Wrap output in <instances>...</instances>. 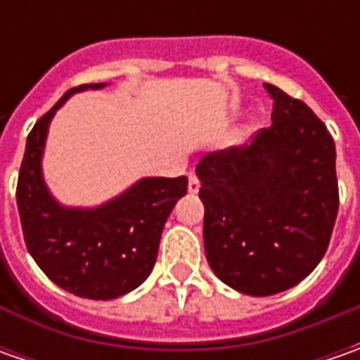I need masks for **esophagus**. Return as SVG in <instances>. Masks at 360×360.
<instances>
[{
	"instance_id": "34e87169",
	"label": "esophagus",
	"mask_w": 360,
	"mask_h": 360,
	"mask_svg": "<svg viewBox=\"0 0 360 360\" xmlns=\"http://www.w3.org/2000/svg\"><path fill=\"white\" fill-rule=\"evenodd\" d=\"M198 190H200V180L196 178V174H190V178H188V192L196 194Z\"/></svg>"
}]
</instances>
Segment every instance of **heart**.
<instances>
[{
    "mask_svg": "<svg viewBox=\"0 0 360 360\" xmlns=\"http://www.w3.org/2000/svg\"><path fill=\"white\" fill-rule=\"evenodd\" d=\"M252 130V126H246V128H244V131H250Z\"/></svg>",
    "mask_w": 360,
    "mask_h": 360,
    "instance_id": "1",
    "label": "heart"
}]
</instances>
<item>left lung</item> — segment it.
Segmentation results:
<instances>
[{"instance_id": "left-lung-1", "label": "left lung", "mask_w": 360, "mask_h": 360, "mask_svg": "<svg viewBox=\"0 0 360 360\" xmlns=\"http://www.w3.org/2000/svg\"><path fill=\"white\" fill-rule=\"evenodd\" d=\"M264 86L274 100L272 126L250 146L208 154L196 166L208 264L250 297L307 278L339 212L337 150L325 124L304 102Z\"/></svg>"}]
</instances>
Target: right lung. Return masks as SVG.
<instances>
[{"label":"right lung","instance_id":"right-lung-1","mask_svg":"<svg viewBox=\"0 0 360 360\" xmlns=\"http://www.w3.org/2000/svg\"><path fill=\"white\" fill-rule=\"evenodd\" d=\"M105 86L74 88L37 120L18 180V210L32 258L60 288L91 300L128 295L150 276L162 229L188 186L186 176H148L98 206H68L51 194L41 166L49 124L74 94Z\"/></svg>","mask_w":360,"mask_h":360}]
</instances>
